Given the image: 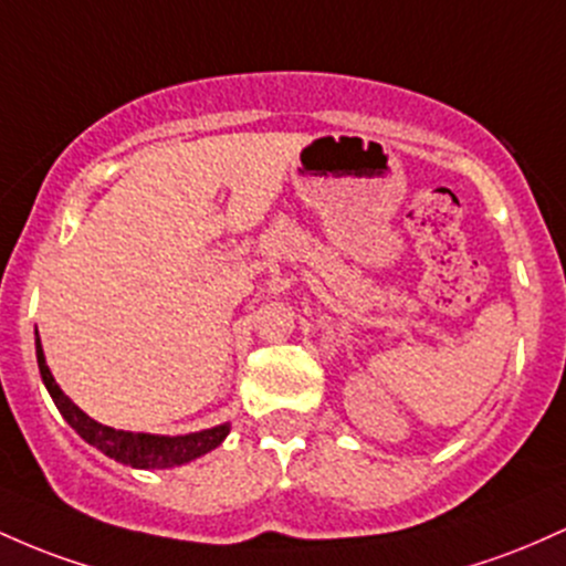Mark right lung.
<instances>
[{
	"label": "right lung",
	"mask_w": 566,
	"mask_h": 566,
	"mask_svg": "<svg viewBox=\"0 0 566 566\" xmlns=\"http://www.w3.org/2000/svg\"><path fill=\"white\" fill-rule=\"evenodd\" d=\"M36 364H40L42 382L48 387L50 398H53L63 420L72 424L77 433L85 438L87 443L95 449H101L112 460L123 462L130 468H174L184 465V462L195 460V457L211 452L224 441L230 428L219 424V428L202 430V433H189V436H149V433H128V430H114L106 424L95 422L93 417H87L80 406H74L63 396V390L55 385L53 374H50L48 364H44V353L40 345V334H36Z\"/></svg>",
	"instance_id": "add662e5"
}]
</instances>
